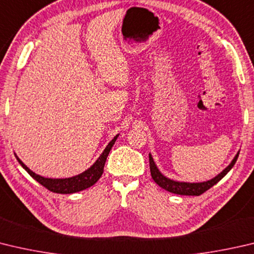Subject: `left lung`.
<instances>
[{
    "instance_id": "1",
    "label": "left lung",
    "mask_w": 254,
    "mask_h": 254,
    "mask_svg": "<svg viewBox=\"0 0 254 254\" xmlns=\"http://www.w3.org/2000/svg\"><path fill=\"white\" fill-rule=\"evenodd\" d=\"M239 153L236 155V158L230 163L227 169H224L222 172L219 175H216L214 179L210 180V181L202 182V183H186V182H175L173 180H170L165 178L164 175L160 173V171L156 168L153 159H152L151 154H149V161H150V171H151V177L154 180V182L158 184L164 190H167L174 194H180V195H200L202 193H204L206 190H209L214 184L218 183L221 179H222L225 174H227L230 170L232 169L234 163L237 162Z\"/></svg>"
}]
</instances>
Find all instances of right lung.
Masks as SVG:
<instances>
[{
    "label": "right lung",
    "instance_id": "right-lung-1",
    "mask_svg": "<svg viewBox=\"0 0 254 254\" xmlns=\"http://www.w3.org/2000/svg\"><path fill=\"white\" fill-rule=\"evenodd\" d=\"M118 136L119 135L114 136V139L109 143L107 147H105L103 153L100 155V158L95 161V163L92 165L89 170H86L85 172H83L73 178H68V179L43 178L41 177V175H38L34 172H32L31 170L17 158V156H16V160L18 161V163L22 165L23 169L26 170V172L29 173L32 178L36 180L40 184H42L44 188H47L49 191H52L54 193H61V194H70V193L79 192L92 187L101 178V175L103 173L105 161H107V158L110 153V150L112 149V146L114 144V142L117 141Z\"/></svg>",
    "mask_w": 254,
    "mask_h": 254
}]
</instances>
